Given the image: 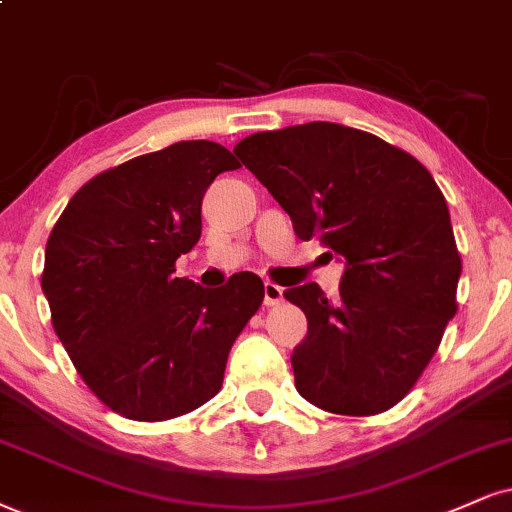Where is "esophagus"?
<instances>
[{
	"label": "esophagus",
	"instance_id": "esophagus-1",
	"mask_svg": "<svg viewBox=\"0 0 512 512\" xmlns=\"http://www.w3.org/2000/svg\"><path fill=\"white\" fill-rule=\"evenodd\" d=\"M263 292H266V306H277L282 301V287L275 285V282H266L263 285Z\"/></svg>",
	"mask_w": 512,
	"mask_h": 512
}]
</instances>
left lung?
<instances>
[{
    "instance_id": "8db88e82",
    "label": "left lung",
    "mask_w": 512,
    "mask_h": 512,
    "mask_svg": "<svg viewBox=\"0 0 512 512\" xmlns=\"http://www.w3.org/2000/svg\"><path fill=\"white\" fill-rule=\"evenodd\" d=\"M235 154L296 237L320 239L346 263L334 299L315 282L285 292L308 320L292 353L296 391L337 415L396 406L458 311L463 263L430 170L370 132L325 121L256 132Z\"/></svg>"
}]
</instances>
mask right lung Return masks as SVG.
Instances as JSON below:
<instances>
[{
	"label": "right lung",
	"mask_w": 512,
	"mask_h": 512,
	"mask_svg": "<svg viewBox=\"0 0 512 512\" xmlns=\"http://www.w3.org/2000/svg\"><path fill=\"white\" fill-rule=\"evenodd\" d=\"M239 163L208 140L175 142L85 182L47 239L42 292L82 382L128 420L159 422L223 387L232 344L263 304L239 273L220 289L175 277L201 237V199Z\"/></svg>",
	"instance_id": "right-lung-1"
}]
</instances>
